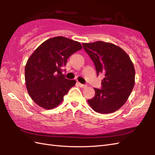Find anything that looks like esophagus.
<instances>
[{
	"label": "esophagus",
	"mask_w": 155,
	"mask_h": 155,
	"mask_svg": "<svg viewBox=\"0 0 155 155\" xmlns=\"http://www.w3.org/2000/svg\"><path fill=\"white\" fill-rule=\"evenodd\" d=\"M78 86H79L81 88H85V87H87L86 84H81V83H78Z\"/></svg>",
	"instance_id": "esophagus-1"
}]
</instances>
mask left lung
Returning a JSON list of instances; mask_svg holds the SVG:
<instances>
[{
    "instance_id": "obj_1",
    "label": "left lung",
    "mask_w": 155,
    "mask_h": 155,
    "mask_svg": "<svg viewBox=\"0 0 155 155\" xmlns=\"http://www.w3.org/2000/svg\"><path fill=\"white\" fill-rule=\"evenodd\" d=\"M94 62L97 76L102 73L101 88H94L95 95L88 103L97 113H113L126 103L134 85L135 71L130 58L123 49L109 42L83 43Z\"/></svg>"
}]
</instances>
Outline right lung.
Here are the masks:
<instances>
[{"instance_id": "right-lung-1", "label": "right lung", "mask_w": 155, "mask_h": 155, "mask_svg": "<svg viewBox=\"0 0 155 155\" xmlns=\"http://www.w3.org/2000/svg\"><path fill=\"white\" fill-rule=\"evenodd\" d=\"M83 48L80 42L63 37L48 39L39 46L25 66L28 93L39 107H57L76 83L62 74L68 57Z\"/></svg>"}]
</instances>
